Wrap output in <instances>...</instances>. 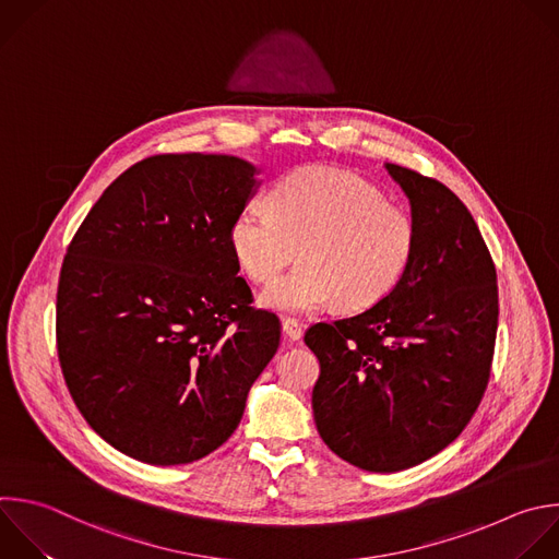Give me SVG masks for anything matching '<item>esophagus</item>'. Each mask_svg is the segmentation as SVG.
Segmentation results:
<instances>
[{
  "instance_id": "obj_1",
  "label": "esophagus",
  "mask_w": 559,
  "mask_h": 559,
  "mask_svg": "<svg viewBox=\"0 0 559 559\" xmlns=\"http://www.w3.org/2000/svg\"><path fill=\"white\" fill-rule=\"evenodd\" d=\"M283 333H285L289 340L298 342V340L302 337V324H300L296 318H283Z\"/></svg>"
}]
</instances>
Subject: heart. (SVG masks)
<instances>
[{"label":"heart","instance_id":"b5f03b06","mask_svg":"<svg viewBox=\"0 0 559 559\" xmlns=\"http://www.w3.org/2000/svg\"><path fill=\"white\" fill-rule=\"evenodd\" d=\"M230 246L254 283L274 281L300 250L302 265L263 292L270 309L309 313L335 302L364 311L406 276L417 230L404 209L359 175L302 166L274 186L272 209L252 202L235 217Z\"/></svg>","mask_w":559,"mask_h":559}]
</instances>
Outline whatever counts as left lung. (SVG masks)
<instances>
[{
    "mask_svg": "<svg viewBox=\"0 0 559 559\" xmlns=\"http://www.w3.org/2000/svg\"><path fill=\"white\" fill-rule=\"evenodd\" d=\"M417 230L402 283L366 311L316 322L311 406L322 441L366 472H400L448 448L474 417L491 373L498 285L465 204L439 179L386 164Z\"/></svg>",
    "mask_w": 559,
    "mask_h": 559,
    "instance_id": "8db88e82",
    "label": "left lung"
}]
</instances>
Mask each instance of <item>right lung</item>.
Masks as SVG:
<instances>
[{"instance_id": "right-lung-1", "label": "right lung", "mask_w": 559, "mask_h": 559, "mask_svg": "<svg viewBox=\"0 0 559 559\" xmlns=\"http://www.w3.org/2000/svg\"><path fill=\"white\" fill-rule=\"evenodd\" d=\"M254 175L235 155L146 157L107 186L68 246L63 378L92 430L131 459L181 465L226 443L281 344L230 246Z\"/></svg>"}]
</instances>
